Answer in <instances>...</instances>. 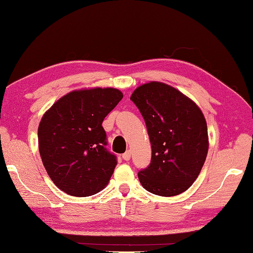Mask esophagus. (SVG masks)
<instances>
[{"label":"esophagus","mask_w":253,"mask_h":253,"mask_svg":"<svg viewBox=\"0 0 253 253\" xmlns=\"http://www.w3.org/2000/svg\"><path fill=\"white\" fill-rule=\"evenodd\" d=\"M122 157H123L124 160H129V159H130V151L127 150L126 153H124V154L122 155Z\"/></svg>","instance_id":"1"}]
</instances>
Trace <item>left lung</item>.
<instances>
[{"mask_svg": "<svg viewBox=\"0 0 253 253\" xmlns=\"http://www.w3.org/2000/svg\"><path fill=\"white\" fill-rule=\"evenodd\" d=\"M130 99L145 119L151 144L149 166L138 172L141 186L158 196L180 195L199 176L208 154L203 112L178 89L159 82L137 87Z\"/></svg>", "mask_w": 253, "mask_h": 253, "instance_id": "obj_1", "label": "left lung"}]
</instances>
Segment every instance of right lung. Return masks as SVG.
I'll return each mask as SVG.
<instances>
[{"mask_svg": "<svg viewBox=\"0 0 253 253\" xmlns=\"http://www.w3.org/2000/svg\"><path fill=\"white\" fill-rule=\"evenodd\" d=\"M122 98L116 88L74 90L43 115L38 131L41 158L55 186L66 194L88 197L107 186L117 158L105 147L102 124Z\"/></svg>", "mask_w": 253, "mask_h": 253, "instance_id": "right-lung-1", "label": "right lung"}]
</instances>
